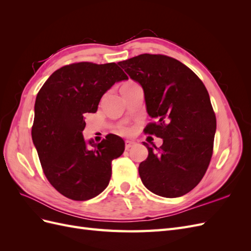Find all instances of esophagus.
<instances>
[{"mask_svg":"<svg viewBox=\"0 0 251 251\" xmlns=\"http://www.w3.org/2000/svg\"><path fill=\"white\" fill-rule=\"evenodd\" d=\"M135 144L134 141L132 140H126V150H130Z\"/></svg>","mask_w":251,"mask_h":251,"instance_id":"esophagus-1","label":"esophagus"}]
</instances>
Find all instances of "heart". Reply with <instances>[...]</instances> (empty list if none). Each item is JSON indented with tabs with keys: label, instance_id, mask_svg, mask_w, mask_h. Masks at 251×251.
<instances>
[{
	"label": "heart",
	"instance_id": "obj_1",
	"mask_svg": "<svg viewBox=\"0 0 251 251\" xmlns=\"http://www.w3.org/2000/svg\"><path fill=\"white\" fill-rule=\"evenodd\" d=\"M125 86H134V83H126V85H125ZM121 132H123L124 134H127V133H130V128L123 127L121 128Z\"/></svg>",
	"mask_w": 251,
	"mask_h": 251
}]
</instances>
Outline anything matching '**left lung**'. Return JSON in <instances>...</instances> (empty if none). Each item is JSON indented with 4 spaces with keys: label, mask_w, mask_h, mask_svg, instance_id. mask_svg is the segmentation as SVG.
I'll return each instance as SVG.
<instances>
[{
    "label": "left lung",
    "mask_w": 251,
    "mask_h": 251,
    "mask_svg": "<svg viewBox=\"0 0 251 251\" xmlns=\"http://www.w3.org/2000/svg\"><path fill=\"white\" fill-rule=\"evenodd\" d=\"M118 65L142 87L149 115L157 119L144 131L163 139L160 148L143 142L149 156L139 164L142 183L164 198L187 194L206 173L214 149L217 120L206 88L166 55L146 53Z\"/></svg>",
    "instance_id": "1"
}]
</instances>
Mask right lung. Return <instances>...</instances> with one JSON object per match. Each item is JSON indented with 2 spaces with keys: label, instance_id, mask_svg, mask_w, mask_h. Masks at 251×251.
Returning a JSON list of instances; mask_svg holds the SVG:
<instances>
[{
  "label": "right lung",
  "instance_id": "1",
  "mask_svg": "<svg viewBox=\"0 0 251 251\" xmlns=\"http://www.w3.org/2000/svg\"><path fill=\"white\" fill-rule=\"evenodd\" d=\"M127 78L115 63H75L53 72L37 93L32 141L45 176L67 198L90 200L108 186L112 160L123 155L125 141L111 134L97 144L86 142L85 115L97 111L114 83Z\"/></svg>",
  "mask_w": 251,
  "mask_h": 251
}]
</instances>
